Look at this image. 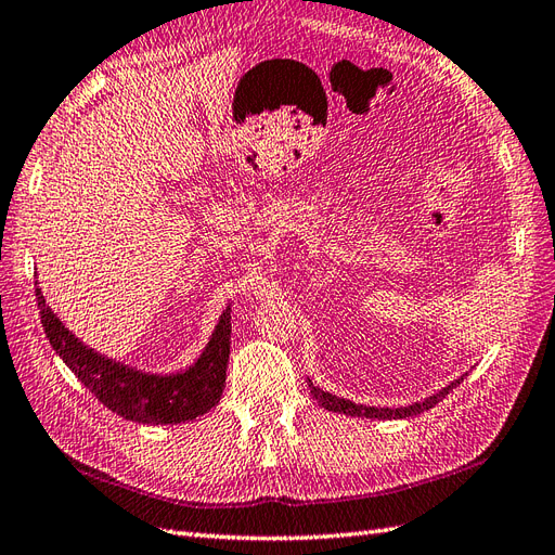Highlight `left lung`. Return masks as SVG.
Returning <instances> with one entry per match:
<instances>
[{
  "label": "left lung",
  "instance_id": "obj_1",
  "mask_svg": "<svg viewBox=\"0 0 555 555\" xmlns=\"http://www.w3.org/2000/svg\"><path fill=\"white\" fill-rule=\"evenodd\" d=\"M463 376H457L455 382H451L449 386H444L441 390H437L435 395H430V398H425L421 402H411L406 406H367V404H356L351 400H344V398H337V395H332L319 386H313V382L309 378V388H311V395L315 398V402H319L323 409L327 411H335V414H346V416H356V418H378V421H398V418H411V416H418L423 414V411L433 409L437 402H441L447 398V395L463 384Z\"/></svg>",
  "mask_w": 555,
  "mask_h": 555
}]
</instances>
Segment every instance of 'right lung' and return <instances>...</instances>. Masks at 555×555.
<instances>
[{
	"label": "right lung",
	"mask_w": 555,
	"mask_h": 555,
	"mask_svg": "<svg viewBox=\"0 0 555 555\" xmlns=\"http://www.w3.org/2000/svg\"><path fill=\"white\" fill-rule=\"evenodd\" d=\"M37 305L43 332L55 353L65 360L78 382L120 418L144 425H177L204 416L220 402L230 358V305L220 313L199 358L190 367L171 374H151L122 365L86 346L46 305L39 286Z\"/></svg>",
	"instance_id": "1"
}]
</instances>
